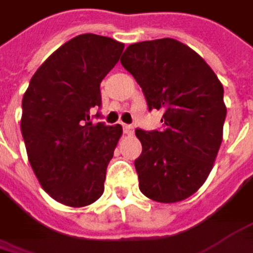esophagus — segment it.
<instances>
[{
  "instance_id": "1",
  "label": "esophagus",
  "mask_w": 253,
  "mask_h": 253,
  "mask_svg": "<svg viewBox=\"0 0 253 253\" xmlns=\"http://www.w3.org/2000/svg\"><path fill=\"white\" fill-rule=\"evenodd\" d=\"M123 130H124L126 135H132L133 133V126H130V124H123Z\"/></svg>"
}]
</instances>
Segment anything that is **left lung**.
Segmentation results:
<instances>
[{"instance_id": "8db88e82", "label": "left lung", "mask_w": 253, "mask_h": 253, "mask_svg": "<svg viewBox=\"0 0 253 253\" xmlns=\"http://www.w3.org/2000/svg\"><path fill=\"white\" fill-rule=\"evenodd\" d=\"M121 65L141 85L148 109L163 111L162 130L136 129L139 190L160 203L193 196L209 176L222 142L224 87L188 45L162 38L130 44Z\"/></svg>"}]
</instances>
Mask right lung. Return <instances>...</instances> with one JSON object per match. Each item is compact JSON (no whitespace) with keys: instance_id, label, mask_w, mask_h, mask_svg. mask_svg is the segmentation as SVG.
<instances>
[{"instance_id":"add662e5","label":"right lung","mask_w":253,"mask_h":253,"mask_svg":"<svg viewBox=\"0 0 253 253\" xmlns=\"http://www.w3.org/2000/svg\"><path fill=\"white\" fill-rule=\"evenodd\" d=\"M123 48L108 37L78 35L48 56L23 94L20 130L29 163L41 187L62 205L83 208L103 193L123 129L93 124L91 112L102 105L100 83Z\"/></svg>"}]
</instances>
